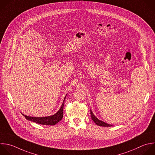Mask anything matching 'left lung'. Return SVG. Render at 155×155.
I'll use <instances>...</instances> for the list:
<instances>
[{
  "label": "left lung",
  "instance_id": "obj_1",
  "mask_svg": "<svg viewBox=\"0 0 155 155\" xmlns=\"http://www.w3.org/2000/svg\"><path fill=\"white\" fill-rule=\"evenodd\" d=\"M91 117L92 118V120L98 126H101V127H112V125L107 124L104 122H103L100 120H99L98 119H97L94 115V114L92 113L91 110Z\"/></svg>",
  "mask_w": 155,
  "mask_h": 155
}]
</instances>
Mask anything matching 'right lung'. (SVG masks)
Segmentation results:
<instances>
[{"instance_id":"right-lung-1","label":"right lung","mask_w":155,"mask_h":155,"mask_svg":"<svg viewBox=\"0 0 155 155\" xmlns=\"http://www.w3.org/2000/svg\"><path fill=\"white\" fill-rule=\"evenodd\" d=\"M66 96L64 97V101L63 102V104L60 109V110L54 115L48 116V117H30L27 116L25 115L22 114L26 119L36 122L39 124L45 125H55L58 122H59L62 118L63 117V108L64 105V100Z\"/></svg>"}]
</instances>
